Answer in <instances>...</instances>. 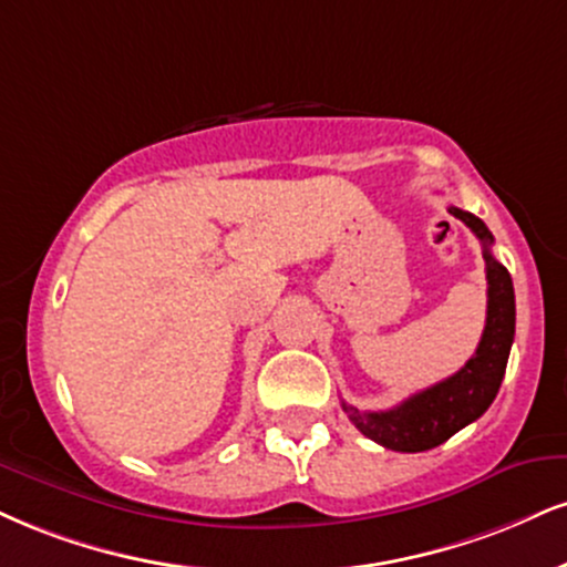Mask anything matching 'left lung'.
Here are the masks:
<instances>
[{"mask_svg":"<svg viewBox=\"0 0 567 567\" xmlns=\"http://www.w3.org/2000/svg\"><path fill=\"white\" fill-rule=\"evenodd\" d=\"M449 214L465 221L483 243L488 279V309L486 327L475 357L452 378L441 380L425 391L409 395L399 406L385 412H359L343 401L353 425L367 439L393 452H427L449 441L456 431L481 417L499 393L504 370H507L509 349L515 338V290L513 277L491 254L494 235L478 216L449 206Z\"/></svg>","mask_w":567,"mask_h":567,"instance_id":"left-lung-1","label":"left lung"}]
</instances>
